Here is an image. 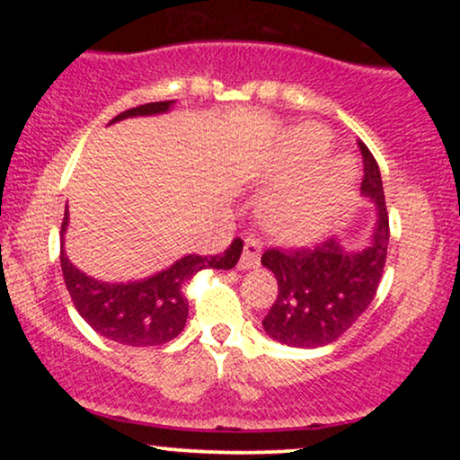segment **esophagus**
Instances as JSON below:
<instances>
[{
	"mask_svg": "<svg viewBox=\"0 0 460 460\" xmlns=\"http://www.w3.org/2000/svg\"><path fill=\"white\" fill-rule=\"evenodd\" d=\"M260 260H261V244L260 240H255V237H248L244 242V251H242V257H240V270H252V268L260 266Z\"/></svg>",
	"mask_w": 460,
	"mask_h": 460,
	"instance_id": "1",
	"label": "esophagus"
}]
</instances>
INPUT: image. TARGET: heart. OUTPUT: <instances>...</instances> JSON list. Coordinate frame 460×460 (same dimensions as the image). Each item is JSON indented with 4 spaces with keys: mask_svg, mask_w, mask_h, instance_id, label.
Here are the masks:
<instances>
[{
    "mask_svg": "<svg viewBox=\"0 0 460 460\" xmlns=\"http://www.w3.org/2000/svg\"><path fill=\"white\" fill-rule=\"evenodd\" d=\"M329 151V140L315 128L294 131L277 175L292 179L307 172ZM352 188V171L346 162H332L324 171L305 177L292 188L274 194L263 205V223L279 240L305 244L318 240L331 229L344 209Z\"/></svg>",
    "mask_w": 460,
    "mask_h": 460,
    "instance_id": "heart-1",
    "label": "heart"
}]
</instances>
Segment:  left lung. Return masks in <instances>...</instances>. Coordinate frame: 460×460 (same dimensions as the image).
Instances as JSON below:
<instances>
[{
    "instance_id": "8db88e82",
    "label": "left lung",
    "mask_w": 460,
    "mask_h": 460,
    "mask_svg": "<svg viewBox=\"0 0 460 460\" xmlns=\"http://www.w3.org/2000/svg\"><path fill=\"white\" fill-rule=\"evenodd\" d=\"M363 155L361 192L376 208V225L367 244L344 248L340 240L311 248H268L261 263L279 283L277 300L263 318V331L285 346L318 348L335 341L372 303L383 279L389 244V216L383 179L369 149Z\"/></svg>"
}]
</instances>
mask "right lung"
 I'll return each instance as SVG.
<instances>
[{
  "mask_svg": "<svg viewBox=\"0 0 460 460\" xmlns=\"http://www.w3.org/2000/svg\"><path fill=\"white\" fill-rule=\"evenodd\" d=\"M172 103L175 102L138 105L114 116L110 123L129 119V116L164 114L172 108ZM66 225L68 209L60 231V266L73 305L99 335L123 346H162L175 340L188 320V298L183 296V285L205 268L231 270L242 255V240L235 237L220 255H186L166 270L142 281L105 283L88 277L68 261L65 252Z\"/></svg>",
  "mask_w": 460,
  "mask_h": 460,
  "instance_id": "obj_1",
  "label": "right lung"
}]
</instances>
